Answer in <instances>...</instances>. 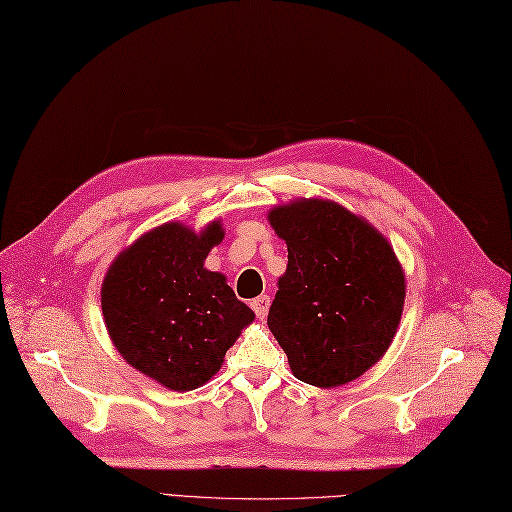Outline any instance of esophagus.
Here are the masks:
<instances>
[{"mask_svg":"<svg viewBox=\"0 0 512 512\" xmlns=\"http://www.w3.org/2000/svg\"><path fill=\"white\" fill-rule=\"evenodd\" d=\"M251 307H253V311H255V316L259 318V320H264L266 316H268V309H270V296H266V294H261V296H257L253 303H251Z\"/></svg>","mask_w":512,"mask_h":512,"instance_id":"34e87169","label":"esophagus"}]
</instances>
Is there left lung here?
I'll return each mask as SVG.
<instances>
[{
  "label": "left lung",
  "instance_id": "8db88e82",
  "mask_svg": "<svg viewBox=\"0 0 512 512\" xmlns=\"http://www.w3.org/2000/svg\"><path fill=\"white\" fill-rule=\"evenodd\" d=\"M287 244L268 326L298 381L339 387L381 359L398 331L404 274L389 242L342 205L303 199L274 207Z\"/></svg>",
  "mask_w": 512,
  "mask_h": 512
}]
</instances>
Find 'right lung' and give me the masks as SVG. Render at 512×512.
I'll return each mask as SVG.
<instances>
[{
  "label": "right lung",
  "instance_id": "right-lung-1",
  "mask_svg": "<svg viewBox=\"0 0 512 512\" xmlns=\"http://www.w3.org/2000/svg\"><path fill=\"white\" fill-rule=\"evenodd\" d=\"M225 231L201 233L168 222L114 259L101 287V311L123 359L173 391L205 385L255 313L227 279L203 268Z\"/></svg>",
  "mask_w": 512,
  "mask_h": 512
}]
</instances>
